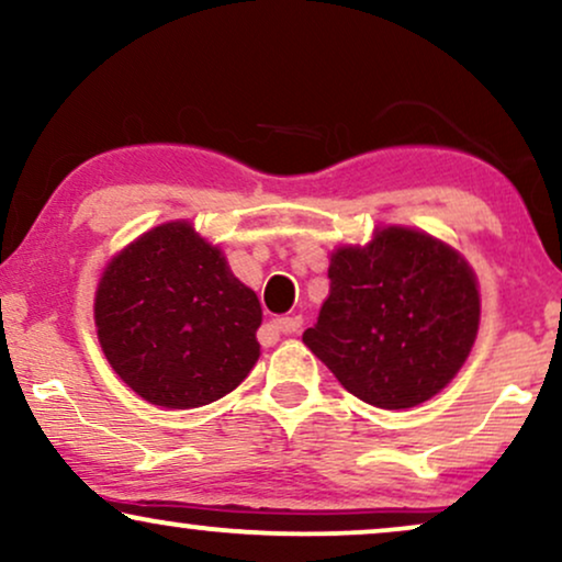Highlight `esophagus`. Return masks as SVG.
Here are the masks:
<instances>
[{"label":"esophagus","mask_w":562,"mask_h":562,"mask_svg":"<svg viewBox=\"0 0 562 562\" xmlns=\"http://www.w3.org/2000/svg\"><path fill=\"white\" fill-rule=\"evenodd\" d=\"M301 324H303V318L297 316V314H293V316H282V318H277V322L269 324V329H272V331H280V334H295L297 329H301Z\"/></svg>","instance_id":"esophagus-1"}]
</instances>
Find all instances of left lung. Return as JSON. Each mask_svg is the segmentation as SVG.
Wrapping results in <instances>:
<instances>
[{
    "instance_id": "left-lung-1",
    "label": "left lung",
    "mask_w": 562,
    "mask_h": 562,
    "mask_svg": "<svg viewBox=\"0 0 562 562\" xmlns=\"http://www.w3.org/2000/svg\"><path fill=\"white\" fill-rule=\"evenodd\" d=\"M477 326V277L464 257L389 225L331 254L329 297L303 342L358 400L407 409L451 383Z\"/></svg>"
}]
</instances>
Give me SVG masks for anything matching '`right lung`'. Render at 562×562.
<instances>
[{"instance_id": "right-lung-1", "label": "right lung", "mask_w": 562, "mask_h": 562, "mask_svg": "<svg viewBox=\"0 0 562 562\" xmlns=\"http://www.w3.org/2000/svg\"><path fill=\"white\" fill-rule=\"evenodd\" d=\"M261 305L189 223L158 225L109 261L98 339L142 400L191 409L231 394L259 360Z\"/></svg>"}]
</instances>
